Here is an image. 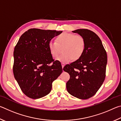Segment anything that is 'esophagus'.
<instances>
[{
	"label": "esophagus",
	"mask_w": 121,
	"mask_h": 121,
	"mask_svg": "<svg viewBox=\"0 0 121 121\" xmlns=\"http://www.w3.org/2000/svg\"><path fill=\"white\" fill-rule=\"evenodd\" d=\"M61 65H62V68H63V67H64L65 64V63H61Z\"/></svg>",
	"instance_id": "esophagus-1"
}]
</instances>
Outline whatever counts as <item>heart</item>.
<instances>
[{
  "label": "heart",
  "mask_w": 121,
  "mask_h": 121,
  "mask_svg": "<svg viewBox=\"0 0 121 121\" xmlns=\"http://www.w3.org/2000/svg\"><path fill=\"white\" fill-rule=\"evenodd\" d=\"M48 48L53 58L58 56L62 48L63 53L56 60L62 63H68L73 59L77 60L82 56L85 48V41L80 35L63 32L57 37L56 42H49Z\"/></svg>",
  "instance_id": "heart-1"
}]
</instances>
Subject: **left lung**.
I'll use <instances>...</instances> for the list:
<instances>
[{"label":"left lung","mask_w":121,"mask_h":121,"mask_svg":"<svg viewBox=\"0 0 121 121\" xmlns=\"http://www.w3.org/2000/svg\"><path fill=\"white\" fill-rule=\"evenodd\" d=\"M73 32L84 38L85 48L80 58L63 69L70 75L66 87L73 97L87 99L95 95L105 80L107 53L101 40L94 32L80 29Z\"/></svg>","instance_id":"8db88e82"}]
</instances>
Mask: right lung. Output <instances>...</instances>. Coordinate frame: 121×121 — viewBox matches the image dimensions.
I'll list each match as a JSON object with an SVG mask.
<instances>
[{"label": "right lung", "mask_w": 121, "mask_h": 121, "mask_svg": "<svg viewBox=\"0 0 121 121\" xmlns=\"http://www.w3.org/2000/svg\"><path fill=\"white\" fill-rule=\"evenodd\" d=\"M62 32L30 29L14 48V77L24 95L31 99L50 93L52 82L62 72L61 63L54 61L48 48L51 39Z\"/></svg>", "instance_id": "right-lung-1"}]
</instances>
